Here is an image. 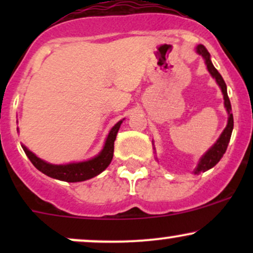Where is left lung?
Masks as SVG:
<instances>
[{
	"label": "left lung",
	"mask_w": 253,
	"mask_h": 253,
	"mask_svg": "<svg viewBox=\"0 0 253 253\" xmlns=\"http://www.w3.org/2000/svg\"><path fill=\"white\" fill-rule=\"evenodd\" d=\"M196 52L205 58V62H206V65H207L208 71H210V74L213 76V78H215L216 83L219 84V86L221 88L223 100H225V107L228 113L227 126H226V128L223 129V132L221 133V135H220V138L216 140V143L202 156V158L200 159L199 164H197V168L195 169V171H194V173H200L211 169L214 165L219 163L220 159L222 158L223 153H225L226 150H227L229 139H231V135H232V130H233V114L231 113L232 107L227 95L226 83L225 81H223V78L221 77V75L219 74V71H217L216 69L214 68L213 64H211L210 52L207 51V48H206L203 45H197Z\"/></svg>",
	"instance_id": "obj_1"
}]
</instances>
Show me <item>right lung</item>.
<instances>
[{"instance_id": "1", "label": "right lung", "mask_w": 253, "mask_h": 253, "mask_svg": "<svg viewBox=\"0 0 253 253\" xmlns=\"http://www.w3.org/2000/svg\"><path fill=\"white\" fill-rule=\"evenodd\" d=\"M121 124H123V120L119 121L110 129L102 151L96 157L89 159V161L81 162V163H70L63 165L50 164L47 162L42 161V159L38 158L33 152H31L24 145H22V149H24L26 156L30 158L32 164L48 177L65 182H82L97 176L104 169H107V167L110 164L113 159V153H114V141L117 139L118 130L120 128Z\"/></svg>"}]
</instances>
